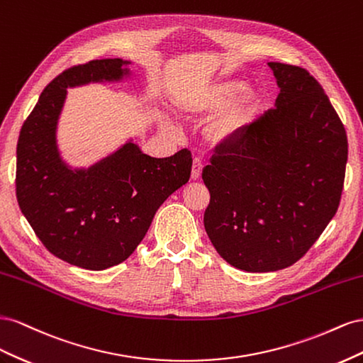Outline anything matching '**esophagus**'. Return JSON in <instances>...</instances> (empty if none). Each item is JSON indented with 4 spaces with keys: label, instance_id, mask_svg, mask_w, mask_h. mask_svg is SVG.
I'll list each match as a JSON object with an SVG mask.
<instances>
[{
    "label": "esophagus",
    "instance_id": "1",
    "mask_svg": "<svg viewBox=\"0 0 363 363\" xmlns=\"http://www.w3.org/2000/svg\"><path fill=\"white\" fill-rule=\"evenodd\" d=\"M202 174V160L201 158H194L193 165H191V179L196 181L199 179Z\"/></svg>",
    "mask_w": 363,
    "mask_h": 363
}]
</instances>
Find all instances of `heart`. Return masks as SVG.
Listing matches in <instances>:
<instances>
[{"mask_svg":"<svg viewBox=\"0 0 363 363\" xmlns=\"http://www.w3.org/2000/svg\"><path fill=\"white\" fill-rule=\"evenodd\" d=\"M237 80H220L189 92L176 101V108L185 117H205L220 111L208 126V135L214 143L231 141L247 126L257 105L254 92L245 91Z\"/></svg>","mask_w":363,"mask_h":363,"instance_id":"obj_1","label":"heart"}]
</instances>
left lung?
Instances as JSON below:
<instances>
[{"mask_svg":"<svg viewBox=\"0 0 363 363\" xmlns=\"http://www.w3.org/2000/svg\"><path fill=\"white\" fill-rule=\"evenodd\" d=\"M267 65L275 108L220 144L202 172L205 231L246 272L279 271L307 254L337 211L348 158L345 128L319 82L304 68Z\"/></svg>","mask_w":363,"mask_h":363,"instance_id":"1","label":"left lung"}]
</instances>
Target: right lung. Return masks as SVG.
Here are the masks:
<instances>
[{"label":"right lung","instance_id":"1","mask_svg":"<svg viewBox=\"0 0 363 363\" xmlns=\"http://www.w3.org/2000/svg\"><path fill=\"white\" fill-rule=\"evenodd\" d=\"M121 59L74 65L40 94L19 132L16 199L38 239L72 266L101 271L123 263L146 235L155 213L187 184L191 152L152 158L128 143L86 172H71L56 149V123L68 86L124 76Z\"/></svg>","mask_w":363,"mask_h":363}]
</instances>
